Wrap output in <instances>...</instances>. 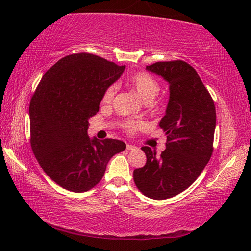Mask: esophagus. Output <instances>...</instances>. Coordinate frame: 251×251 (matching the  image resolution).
<instances>
[{
    "instance_id": "34e87169",
    "label": "esophagus",
    "mask_w": 251,
    "mask_h": 251,
    "mask_svg": "<svg viewBox=\"0 0 251 251\" xmlns=\"http://www.w3.org/2000/svg\"><path fill=\"white\" fill-rule=\"evenodd\" d=\"M126 149H127V150H129V151H131V150H136V149H137V147H135V146H132V145H127V146H126Z\"/></svg>"
}]
</instances>
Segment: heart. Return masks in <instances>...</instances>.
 Listing matches in <instances>:
<instances>
[{"instance_id":"obj_1","label":"heart","mask_w":251,"mask_h":251,"mask_svg":"<svg viewBox=\"0 0 251 251\" xmlns=\"http://www.w3.org/2000/svg\"><path fill=\"white\" fill-rule=\"evenodd\" d=\"M128 84L146 103L152 102L154 98L157 96L159 89H161L159 83L156 81V79L145 72L134 74V75L130 77ZM116 92H117V85L116 84L110 85V86L104 90L102 98H101V103L106 106L111 105L114 100ZM142 125L143 124L140 122L128 121L124 124V129L127 132H129V134H132V132H135L137 129H139Z\"/></svg>"}]
</instances>
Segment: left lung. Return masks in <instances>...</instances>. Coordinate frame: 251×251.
I'll list each match as a JSON object with an SVG mask.
<instances>
[{"label":"left lung","mask_w":251,"mask_h":251,"mask_svg":"<svg viewBox=\"0 0 251 251\" xmlns=\"http://www.w3.org/2000/svg\"><path fill=\"white\" fill-rule=\"evenodd\" d=\"M169 85V101L158 126L167 136L159 156L142 147L147 163L134 170V181L146 196L166 200L186 190L209 162L216 128V108L193 67L182 60L147 66Z\"/></svg>","instance_id":"8db88e82"}]
</instances>
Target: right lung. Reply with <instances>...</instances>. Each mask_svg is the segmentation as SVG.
<instances>
[{"mask_svg":"<svg viewBox=\"0 0 251 251\" xmlns=\"http://www.w3.org/2000/svg\"><path fill=\"white\" fill-rule=\"evenodd\" d=\"M125 70L96 55H69L47 71L31 99V147L49 177L81 193L102 179L106 165L124 151L121 140L90 138L88 120L99 111L104 90Z\"/></svg>","mask_w":251,"mask_h":251,"instance_id":"1","label":"right lung"}]
</instances>
